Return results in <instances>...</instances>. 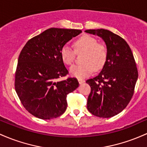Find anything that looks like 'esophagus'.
<instances>
[{"label":"esophagus","mask_w":147,"mask_h":147,"mask_svg":"<svg viewBox=\"0 0 147 147\" xmlns=\"http://www.w3.org/2000/svg\"><path fill=\"white\" fill-rule=\"evenodd\" d=\"M78 82H79V83H80V84H81L84 83V82H85V80H83V79H80V78H79V79H78Z\"/></svg>","instance_id":"34e87169"}]
</instances>
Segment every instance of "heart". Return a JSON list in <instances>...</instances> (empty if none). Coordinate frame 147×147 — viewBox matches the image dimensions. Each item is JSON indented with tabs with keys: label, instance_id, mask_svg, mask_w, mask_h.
I'll list each match as a JSON object with an SVG mask.
<instances>
[{
	"label": "heart",
	"instance_id": "b5f03b06",
	"mask_svg": "<svg viewBox=\"0 0 147 147\" xmlns=\"http://www.w3.org/2000/svg\"><path fill=\"white\" fill-rule=\"evenodd\" d=\"M77 52L85 51L82 57V64L72 66L70 73L73 76L82 78L91 75L96 70H100L107 61L108 51L105 45L98 43V40L88 35H84L75 42ZM69 45H65L61 48V56L66 65H72L75 61L76 52Z\"/></svg>",
	"mask_w": 147,
	"mask_h": 147
}]
</instances>
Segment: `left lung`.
<instances>
[{"instance_id":"left-lung-1","label":"left lung","mask_w":147,"mask_h":147,"mask_svg":"<svg viewBox=\"0 0 147 147\" xmlns=\"http://www.w3.org/2000/svg\"><path fill=\"white\" fill-rule=\"evenodd\" d=\"M86 33L97 35L107 46V61L99 75L88 79L91 86L87 109L100 118H110L123 110L134 94L138 77L136 63L125 40L105 29H91Z\"/></svg>"}]
</instances>
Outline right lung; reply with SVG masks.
Here are the masks:
<instances>
[{
	"instance_id": "1",
	"label": "right lung",
	"mask_w": 147,
	"mask_h": 147,
	"mask_svg": "<svg viewBox=\"0 0 147 147\" xmlns=\"http://www.w3.org/2000/svg\"><path fill=\"white\" fill-rule=\"evenodd\" d=\"M81 30L51 28L30 39L19 54L14 88L23 106L41 119L57 118L67 108V94L79 86L77 78H59L68 74L61 48Z\"/></svg>"
}]
</instances>
